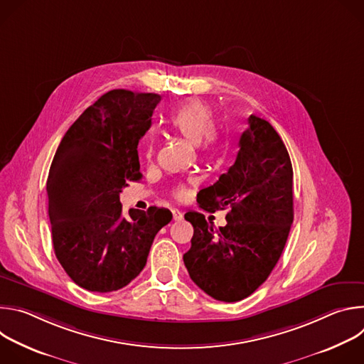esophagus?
<instances>
[{"label": "esophagus", "instance_id": "obj_1", "mask_svg": "<svg viewBox=\"0 0 364 364\" xmlns=\"http://www.w3.org/2000/svg\"><path fill=\"white\" fill-rule=\"evenodd\" d=\"M171 215H173V220H181L183 219V213L178 209H173Z\"/></svg>", "mask_w": 364, "mask_h": 364}]
</instances>
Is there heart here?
I'll return each mask as SVG.
<instances>
[{"label": "heart", "mask_w": 364, "mask_h": 364, "mask_svg": "<svg viewBox=\"0 0 364 364\" xmlns=\"http://www.w3.org/2000/svg\"><path fill=\"white\" fill-rule=\"evenodd\" d=\"M215 119L213 112L204 102L193 99L177 109V112L170 119V129L180 135L191 145H198L201 151L209 152L218 146V132L213 128ZM154 146L149 142L146 145V155L152 154ZM174 196L183 198L186 196V188L178 186L174 188Z\"/></svg>", "instance_id": "1"}]
</instances>
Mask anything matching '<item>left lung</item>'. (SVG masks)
<instances>
[{"mask_svg": "<svg viewBox=\"0 0 364 364\" xmlns=\"http://www.w3.org/2000/svg\"><path fill=\"white\" fill-rule=\"evenodd\" d=\"M235 164L198 191L204 212L229 209L228 225L215 229L203 213L184 215L194 228L184 265L193 282L225 302L240 301L261 287L285 247L294 220L292 164L274 127L250 115Z\"/></svg>", "mask_w": 364, "mask_h": 364, "instance_id": "left-lung-1", "label": "left lung"}]
</instances>
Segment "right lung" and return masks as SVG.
Instances as JSON below:
<instances>
[{
    "label": "right lung",
    "instance_id": "add662e5",
    "mask_svg": "<svg viewBox=\"0 0 364 364\" xmlns=\"http://www.w3.org/2000/svg\"><path fill=\"white\" fill-rule=\"evenodd\" d=\"M161 100L155 93L114 89L68 129L47 177L48 218L58 261L79 287L111 292L127 287L146 264L152 240L171 222L167 209H131L119 193L141 180L138 142Z\"/></svg>",
    "mask_w": 364,
    "mask_h": 364
}]
</instances>
